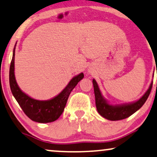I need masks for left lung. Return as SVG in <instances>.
Instances as JSON below:
<instances>
[{"label": "left lung", "mask_w": 157, "mask_h": 157, "mask_svg": "<svg viewBox=\"0 0 157 157\" xmlns=\"http://www.w3.org/2000/svg\"><path fill=\"white\" fill-rule=\"evenodd\" d=\"M152 84H153V82H151L147 91L137 101L128 104L112 106V105L109 104L106 102V101L103 98L97 83L94 79H93L96 106L98 113L101 117H104L105 119L111 120V121H118V120L124 119L126 118L129 117L131 115H132L136 111H138L144 104L146 101L149 97L150 92H151Z\"/></svg>", "instance_id": "left-lung-1"}]
</instances>
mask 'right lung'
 Instances as JSON below:
<instances>
[{"label":"right lung","instance_id":"obj_1","mask_svg":"<svg viewBox=\"0 0 157 157\" xmlns=\"http://www.w3.org/2000/svg\"><path fill=\"white\" fill-rule=\"evenodd\" d=\"M16 46L13 48V58L10 66L9 82L13 95L20 105L23 112L32 121L38 123H48L59 119L65 108L71 92L84 75L81 73L73 78L65 89L52 99L39 101L33 99L21 91L17 84L14 74V59Z\"/></svg>","mask_w":157,"mask_h":157}]
</instances>
